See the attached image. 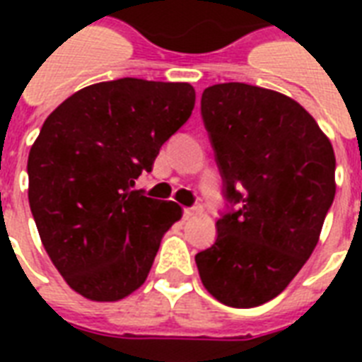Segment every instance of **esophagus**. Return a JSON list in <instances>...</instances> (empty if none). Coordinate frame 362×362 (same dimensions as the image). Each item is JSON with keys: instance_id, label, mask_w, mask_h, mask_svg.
<instances>
[{"instance_id": "obj_1", "label": "esophagus", "mask_w": 362, "mask_h": 362, "mask_svg": "<svg viewBox=\"0 0 362 362\" xmlns=\"http://www.w3.org/2000/svg\"><path fill=\"white\" fill-rule=\"evenodd\" d=\"M203 212V206H187V209H184V216L186 218H192V216H197Z\"/></svg>"}]
</instances>
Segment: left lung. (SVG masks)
Segmentation results:
<instances>
[{
    "instance_id": "left-lung-1",
    "label": "left lung",
    "mask_w": 362,
    "mask_h": 362,
    "mask_svg": "<svg viewBox=\"0 0 362 362\" xmlns=\"http://www.w3.org/2000/svg\"><path fill=\"white\" fill-rule=\"evenodd\" d=\"M201 115L226 197L238 210L216 221V242L195 255L199 276L226 306H261L317 246L337 193L334 150L308 110L267 88L209 86Z\"/></svg>"
}]
</instances>
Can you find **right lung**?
Segmentation results:
<instances>
[{
    "instance_id": "1",
    "label": "right lung",
    "mask_w": 362,
    "mask_h": 362,
    "mask_svg": "<svg viewBox=\"0 0 362 362\" xmlns=\"http://www.w3.org/2000/svg\"><path fill=\"white\" fill-rule=\"evenodd\" d=\"M193 107L187 82L118 78L82 88L45 120L28 158V199L42 246L73 291L115 303L146 281L182 209L133 186Z\"/></svg>"
}]
</instances>
